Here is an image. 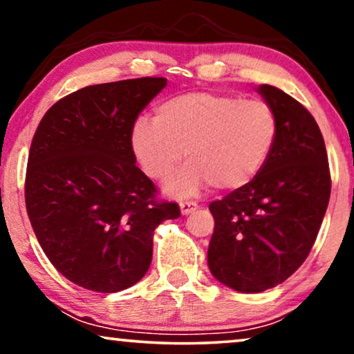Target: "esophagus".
Masks as SVG:
<instances>
[{"instance_id":"34e87169","label":"esophagus","mask_w":354,"mask_h":354,"mask_svg":"<svg viewBox=\"0 0 354 354\" xmlns=\"http://www.w3.org/2000/svg\"><path fill=\"white\" fill-rule=\"evenodd\" d=\"M179 208H181V213L184 216L191 215V213H194L198 208V205L196 202H191V201H181L179 202Z\"/></svg>"}]
</instances>
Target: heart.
<instances>
[{
  "mask_svg": "<svg viewBox=\"0 0 354 354\" xmlns=\"http://www.w3.org/2000/svg\"><path fill=\"white\" fill-rule=\"evenodd\" d=\"M276 136V113L265 101L194 91L160 104L156 120L139 118L131 146L144 173L156 181L176 170L184 152L189 163L165 189L191 196L208 183L220 191L247 186L265 167Z\"/></svg>",
  "mask_w": 354,
  "mask_h": 354,
  "instance_id": "obj_1",
  "label": "heart"
}]
</instances>
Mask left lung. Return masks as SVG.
Returning a JSON list of instances; mask_svg holds the SVG:
<instances>
[{
	"instance_id": "8db88e82",
	"label": "left lung",
	"mask_w": 354,
	"mask_h": 354,
	"mask_svg": "<svg viewBox=\"0 0 354 354\" xmlns=\"http://www.w3.org/2000/svg\"><path fill=\"white\" fill-rule=\"evenodd\" d=\"M257 93L277 118L274 147L247 186L210 203L215 231L208 268L223 286L258 293L282 283L306 260L330 197L326 144L310 112L282 89Z\"/></svg>"
}]
</instances>
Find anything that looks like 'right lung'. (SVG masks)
Instances as JSON below:
<instances>
[{
    "instance_id": "1",
    "label": "right lung",
    "mask_w": 354,
    "mask_h": 354,
    "mask_svg": "<svg viewBox=\"0 0 354 354\" xmlns=\"http://www.w3.org/2000/svg\"><path fill=\"white\" fill-rule=\"evenodd\" d=\"M167 78L93 84L57 101L28 153L26 203L43 252L64 277L88 290L134 286L152 261V234L179 207L156 201L136 167L131 133Z\"/></svg>"
}]
</instances>
